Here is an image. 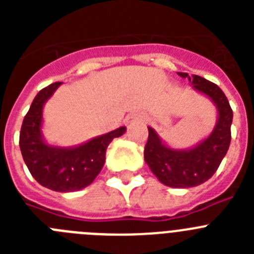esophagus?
<instances>
[{
    "instance_id": "obj_1",
    "label": "esophagus",
    "mask_w": 254,
    "mask_h": 254,
    "mask_svg": "<svg viewBox=\"0 0 254 254\" xmlns=\"http://www.w3.org/2000/svg\"><path fill=\"white\" fill-rule=\"evenodd\" d=\"M142 120H143V114L133 113V114H131V116L127 117V123H129V125H131V123H134L136 121H142Z\"/></svg>"
}]
</instances>
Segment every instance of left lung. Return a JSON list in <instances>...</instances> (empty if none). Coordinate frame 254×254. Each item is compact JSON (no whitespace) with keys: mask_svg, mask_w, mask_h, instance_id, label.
I'll list each match as a JSON object with an SVG mask.
<instances>
[{"mask_svg":"<svg viewBox=\"0 0 254 254\" xmlns=\"http://www.w3.org/2000/svg\"><path fill=\"white\" fill-rule=\"evenodd\" d=\"M178 75L192 81L196 90L210 96L216 104L219 112L216 127L198 146L186 151L165 146L156 132L149 127L143 156L151 172L163 185L173 188H190L202 185L214 176L228 152L232 140L233 111L228 98L216 84L198 75L192 77L186 72H178Z\"/></svg>","mask_w":254,"mask_h":254,"instance_id":"left-lung-1","label":"left lung"}]
</instances>
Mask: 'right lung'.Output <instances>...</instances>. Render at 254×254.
<instances>
[{"label": "right lung", "mask_w": 254, "mask_h": 254, "mask_svg": "<svg viewBox=\"0 0 254 254\" xmlns=\"http://www.w3.org/2000/svg\"><path fill=\"white\" fill-rule=\"evenodd\" d=\"M61 82L42 89L24 117L20 131V150L29 172L43 187L56 192H73L93 183L102 170L109 143L125 133L121 127L72 149L48 146L42 138V111Z\"/></svg>", "instance_id": "add662e5"}]
</instances>
